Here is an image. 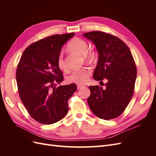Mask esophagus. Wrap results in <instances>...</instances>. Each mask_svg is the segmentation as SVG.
Instances as JSON below:
<instances>
[{
    "instance_id": "esophagus-1",
    "label": "esophagus",
    "mask_w": 156,
    "mask_h": 156,
    "mask_svg": "<svg viewBox=\"0 0 156 156\" xmlns=\"http://www.w3.org/2000/svg\"><path fill=\"white\" fill-rule=\"evenodd\" d=\"M83 87H84V86L81 85V84H77V89H80V88H83Z\"/></svg>"
}]
</instances>
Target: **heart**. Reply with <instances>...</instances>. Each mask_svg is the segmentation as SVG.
<instances>
[{
    "label": "heart",
    "instance_id": "obj_1",
    "mask_svg": "<svg viewBox=\"0 0 156 156\" xmlns=\"http://www.w3.org/2000/svg\"><path fill=\"white\" fill-rule=\"evenodd\" d=\"M68 47L70 50L83 55L84 58L88 61H92L95 58L94 52L92 51H88L89 45L87 41L83 39L75 37L69 42ZM57 65L61 69H66V64L62 52H60L58 55ZM90 73V69L87 68L74 69L68 75L66 80L69 83L83 84L88 81Z\"/></svg>",
    "mask_w": 156,
    "mask_h": 156
}]
</instances>
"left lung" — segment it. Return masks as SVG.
<instances>
[{"label": "left lung", "mask_w": 156, "mask_h": 156, "mask_svg": "<svg viewBox=\"0 0 156 156\" xmlns=\"http://www.w3.org/2000/svg\"><path fill=\"white\" fill-rule=\"evenodd\" d=\"M83 36L93 42L99 55L94 79L107 80L105 88L89 87L88 104L100 119H115L124 111L133 95L136 77L133 57L127 45L115 36L101 31L84 33Z\"/></svg>", "instance_id": "obj_1"}]
</instances>
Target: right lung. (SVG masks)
Masks as SVG:
<instances>
[{
    "instance_id": "obj_1",
    "label": "right lung",
    "mask_w": 156,
    "mask_h": 156,
    "mask_svg": "<svg viewBox=\"0 0 156 156\" xmlns=\"http://www.w3.org/2000/svg\"><path fill=\"white\" fill-rule=\"evenodd\" d=\"M75 33L56 34L32 44L23 52L17 65L16 81L21 100L30 115L44 124L62 119L68 101L76 91L75 84L56 87L63 81L57 57L63 45Z\"/></svg>"
}]
</instances>
